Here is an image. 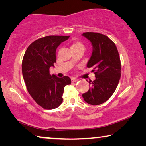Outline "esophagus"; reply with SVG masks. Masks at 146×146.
I'll list each match as a JSON object with an SVG mask.
<instances>
[{
    "mask_svg": "<svg viewBox=\"0 0 146 146\" xmlns=\"http://www.w3.org/2000/svg\"><path fill=\"white\" fill-rule=\"evenodd\" d=\"M78 79H76V78H71V82H76V81H78Z\"/></svg>",
    "mask_w": 146,
    "mask_h": 146,
    "instance_id": "obj_1",
    "label": "esophagus"
}]
</instances>
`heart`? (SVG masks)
I'll list each match as a JSON object with an SVG mask.
<instances>
[{"label": "heart", "instance_id": "1", "mask_svg": "<svg viewBox=\"0 0 146 146\" xmlns=\"http://www.w3.org/2000/svg\"><path fill=\"white\" fill-rule=\"evenodd\" d=\"M78 46L84 47V45L82 43L78 42H75V43H74L73 44H72V46H71V48H74V47H78Z\"/></svg>", "mask_w": 146, "mask_h": 146}]
</instances>
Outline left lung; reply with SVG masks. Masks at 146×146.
I'll return each mask as SVG.
<instances>
[{
    "label": "left lung",
    "instance_id": "8db88e82",
    "mask_svg": "<svg viewBox=\"0 0 146 146\" xmlns=\"http://www.w3.org/2000/svg\"><path fill=\"white\" fill-rule=\"evenodd\" d=\"M82 35L93 46V53L87 64L92 68L95 80H90V90L82 97L91 105L105 102L114 93L121 75V62L115 44L107 36L95 32H86Z\"/></svg>",
    "mask_w": 146,
    "mask_h": 146
}]
</instances>
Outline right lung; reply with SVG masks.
<instances>
[{
	"mask_svg": "<svg viewBox=\"0 0 146 146\" xmlns=\"http://www.w3.org/2000/svg\"><path fill=\"white\" fill-rule=\"evenodd\" d=\"M70 36L50 35L38 38L27 48L22 62V72L27 90L33 100L46 110L58 108L62 102L64 88L71 81L51 75L49 68L56 63V49Z\"/></svg>",
	"mask_w": 146,
	"mask_h": 146,
	"instance_id": "obj_1",
	"label": "right lung"
}]
</instances>
